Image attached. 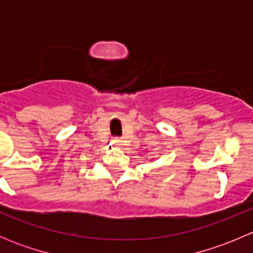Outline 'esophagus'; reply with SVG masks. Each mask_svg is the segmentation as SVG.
<instances>
[{
	"label": "esophagus",
	"instance_id": "34e87169",
	"mask_svg": "<svg viewBox=\"0 0 253 253\" xmlns=\"http://www.w3.org/2000/svg\"><path fill=\"white\" fill-rule=\"evenodd\" d=\"M112 143H114L115 147H121V145H122V141H121V139H119V138H115L114 141H112Z\"/></svg>",
	"mask_w": 253,
	"mask_h": 253
}]
</instances>
